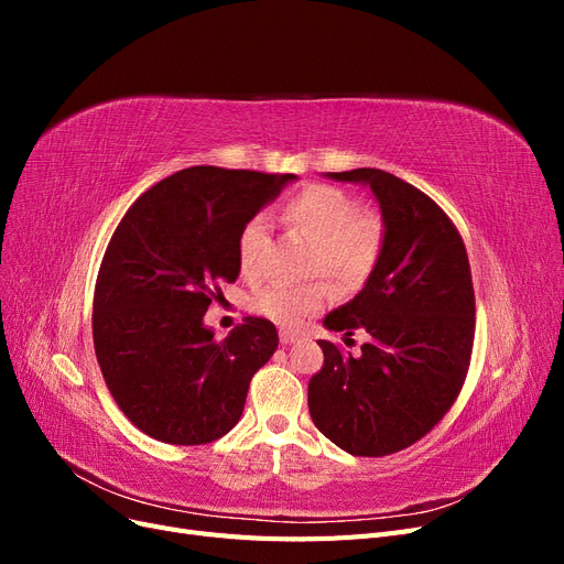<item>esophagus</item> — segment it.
Returning <instances> with one entry per match:
<instances>
[{
    "instance_id": "esophagus-1",
    "label": "esophagus",
    "mask_w": 564,
    "mask_h": 564,
    "mask_svg": "<svg viewBox=\"0 0 564 564\" xmlns=\"http://www.w3.org/2000/svg\"><path fill=\"white\" fill-rule=\"evenodd\" d=\"M294 340H296L294 334H289V332H282V334H280V344H282V346H292Z\"/></svg>"
}]
</instances>
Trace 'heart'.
Returning <instances> with one entry per match:
<instances>
[{
	"label": "heart",
	"instance_id": "heart-1",
	"mask_svg": "<svg viewBox=\"0 0 564 564\" xmlns=\"http://www.w3.org/2000/svg\"><path fill=\"white\" fill-rule=\"evenodd\" d=\"M286 228L313 242L311 275L329 278L340 292L362 289L386 249V224L379 214L360 209L348 193L334 185H311L282 209ZM268 228L251 218L237 235V263L249 280L263 275ZM332 301V286L317 280L301 286L270 284L251 296V311L282 329H299Z\"/></svg>",
	"mask_w": 564,
	"mask_h": 564
}]
</instances>
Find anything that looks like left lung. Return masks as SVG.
Returning <instances> with one entry per match:
<instances>
[{
	"instance_id": "8db88e82",
	"label": "left lung",
	"mask_w": 564,
	"mask_h": 564,
	"mask_svg": "<svg viewBox=\"0 0 564 564\" xmlns=\"http://www.w3.org/2000/svg\"><path fill=\"white\" fill-rule=\"evenodd\" d=\"M329 176L371 187L386 249L362 292L324 317L332 332L369 338L355 357L317 340L324 365L308 406L344 452L388 456L431 433L464 388L475 338L470 263L452 218L419 187L369 166Z\"/></svg>"
}]
</instances>
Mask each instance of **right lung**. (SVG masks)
<instances>
[{"instance_id": "add662e5", "label": "right lung", "mask_w": 564, "mask_h": 564, "mask_svg": "<svg viewBox=\"0 0 564 564\" xmlns=\"http://www.w3.org/2000/svg\"><path fill=\"white\" fill-rule=\"evenodd\" d=\"M294 178L191 166L152 185L119 220L96 280L94 348L110 395L145 435L207 445L240 421L278 329L247 317L218 340L202 317L240 275V228Z\"/></svg>"}]
</instances>
